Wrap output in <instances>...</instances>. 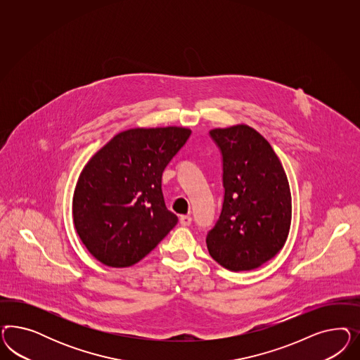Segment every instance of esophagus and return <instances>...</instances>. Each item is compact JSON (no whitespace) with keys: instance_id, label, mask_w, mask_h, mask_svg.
I'll use <instances>...</instances> for the list:
<instances>
[{"instance_id":"esophagus-1","label":"esophagus","mask_w":360,"mask_h":360,"mask_svg":"<svg viewBox=\"0 0 360 360\" xmlns=\"http://www.w3.org/2000/svg\"><path fill=\"white\" fill-rule=\"evenodd\" d=\"M179 221H181V224L182 226H190L191 223H193V218L191 217H188V215H182L181 218H179Z\"/></svg>"}]
</instances>
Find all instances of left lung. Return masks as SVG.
Here are the masks:
<instances>
[{
  "label": "left lung",
  "instance_id": "8db88e82",
  "mask_svg": "<svg viewBox=\"0 0 360 360\" xmlns=\"http://www.w3.org/2000/svg\"><path fill=\"white\" fill-rule=\"evenodd\" d=\"M221 154L223 205L206 236L208 252L229 271H250L277 255L292 221L288 178L271 143L248 125L210 131Z\"/></svg>",
  "mask_w": 360,
  "mask_h": 360
}]
</instances>
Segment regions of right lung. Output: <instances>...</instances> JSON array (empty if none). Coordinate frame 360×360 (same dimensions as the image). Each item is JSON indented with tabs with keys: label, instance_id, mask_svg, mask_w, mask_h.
I'll list each match as a JSON object with an SVG mask.
<instances>
[{
	"label": "right lung",
	"instance_id": "right-lung-1",
	"mask_svg": "<svg viewBox=\"0 0 360 360\" xmlns=\"http://www.w3.org/2000/svg\"><path fill=\"white\" fill-rule=\"evenodd\" d=\"M191 131L167 127L121 131L79 176L72 215L77 235L98 262L131 266L174 229L165 205L162 173Z\"/></svg>",
	"mask_w": 360,
	"mask_h": 360
}]
</instances>
